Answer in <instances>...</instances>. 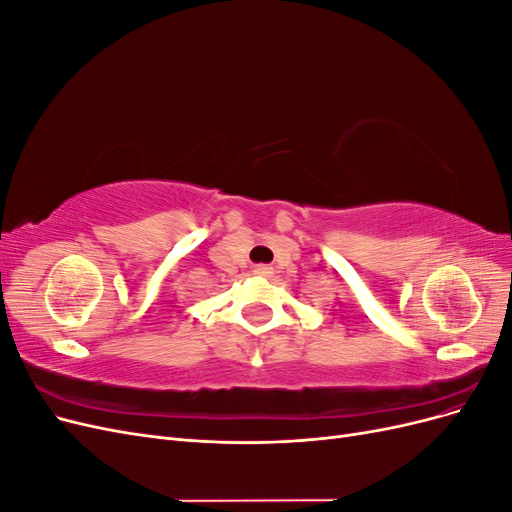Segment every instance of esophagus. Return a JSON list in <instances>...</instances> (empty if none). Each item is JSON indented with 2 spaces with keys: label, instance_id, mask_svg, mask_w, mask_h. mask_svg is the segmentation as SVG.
Listing matches in <instances>:
<instances>
[{
  "label": "esophagus",
  "instance_id": "34e87169",
  "mask_svg": "<svg viewBox=\"0 0 512 512\" xmlns=\"http://www.w3.org/2000/svg\"><path fill=\"white\" fill-rule=\"evenodd\" d=\"M254 273H258V275H269V273H271V269H269V267H256V269H254Z\"/></svg>",
  "mask_w": 512,
  "mask_h": 512
}]
</instances>
